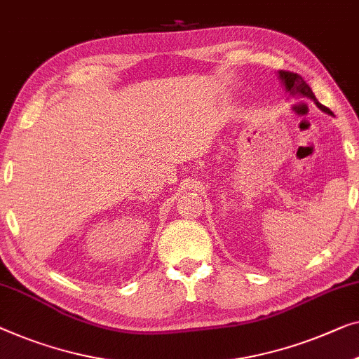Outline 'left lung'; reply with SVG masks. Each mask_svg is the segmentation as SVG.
Listing matches in <instances>:
<instances>
[{
    "label": "left lung",
    "instance_id": "8db88e82",
    "mask_svg": "<svg viewBox=\"0 0 359 359\" xmlns=\"http://www.w3.org/2000/svg\"><path fill=\"white\" fill-rule=\"evenodd\" d=\"M280 79L283 81L285 89L292 93V95H303V97L313 98V100L316 102V105H318L322 111L330 113L332 115V111L329 110V108L318 102V98H316L313 90H311V87L306 84L304 79L299 74H296V72H290V71H280Z\"/></svg>",
    "mask_w": 359,
    "mask_h": 359
}]
</instances>
